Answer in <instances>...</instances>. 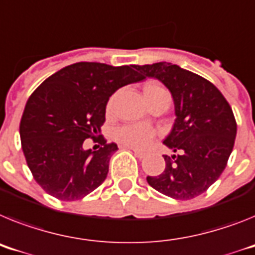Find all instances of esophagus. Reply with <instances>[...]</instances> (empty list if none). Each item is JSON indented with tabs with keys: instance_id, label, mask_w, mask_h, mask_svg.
<instances>
[{
	"instance_id": "34e87169",
	"label": "esophagus",
	"mask_w": 255,
	"mask_h": 255,
	"mask_svg": "<svg viewBox=\"0 0 255 255\" xmlns=\"http://www.w3.org/2000/svg\"><path fill=\"white\" fill-rule=\"evenodd\" d=\"M130 149H131V151L134 152V154H135V156L138 158H144V156H145L144 152H140V151H138V149H134V148H130Z\"/></svg>"
}]
</instances>
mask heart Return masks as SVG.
I'll return each mask as SVG.
<instances>
[{
    "label": "heart",
    "instance_id": "obj_1",
    "mask_svg": "<svg viewBox=\"0 0 255 255\" xmlns=\"http://www.w3.org/2000/svg\"><path fill=\"white\" fill-rule=\"evenodd\" d=\"M164 89H161L160 86H148L145 88L144 94H154ZM116 139L131 148L144 149L153 142L154 131L152 128L144 124L124 125L116 130Z\"/></svg>",
    "mask_w": 255,
    "mask_h": 255
}]
</instances>
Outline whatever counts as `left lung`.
I'll return each mask as SVG.
<instances>
[{"label": "left lung", "instance_id": "obj_1", "mask_svg": "<svg viewBox=\"0 0 255 255\" xmlns=\"http://www.w3.org/2000/svg\"><path fill=\"white\" fill-rule=\"evenodd\" d=\"M134 68L166 86L175 113L164 144L178 154H164V171L147 177V182L171 199L200 196L221 177L234 148L237 126L231 107L212 82L177 64L160 62Z\"/></svg>", "mask_w": 255, "mask_h": 255}]
</instances>
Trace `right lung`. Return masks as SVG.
Segmentation results:
<instances>
[{
  "label": "right lung",
  "instance_id": "right-lung-1",
  "mask_svg": "<svg viewBox=\"0 0 255 255\" xmlns=\"http://www.w3.org/2000/svg\"><path fill=\"white\" fill-rule=\"evenodd\" d=\"M132 65L80 62L46 78L27 101L20 140L36 182L62 201H75L101 186L117 144L102 136L98 151L84 148L106 121L111 95L125 85L143 81Z\"/></svg>",
  "mask_w": 255,
  "mask_h": 255
}]
</instances>
